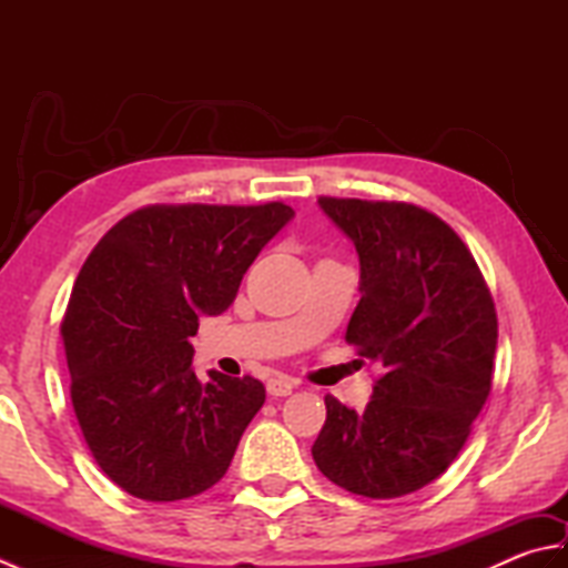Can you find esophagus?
<instances>
[{"mask_svg":"<svg viewBox=\"0 0 568 568\" xmlns=\"http://www.w3.org/2000/svg\"><path fill=\"white\" fill-rule=\"evenodd\" d=\"M293 388H295V381L287 378V376H275V378L265 383V390H268V395H273V397L291 395Z\"/></svg>","mask_w":568,"mask_h":568,"instance_id":"1","label":"esophagus"}]
</instances>
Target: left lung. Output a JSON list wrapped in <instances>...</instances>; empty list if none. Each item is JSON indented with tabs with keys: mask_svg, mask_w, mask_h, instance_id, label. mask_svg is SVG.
I'll return each mask as SVG.
<instances>
[{
	"mask_svg": "<svg viewBox=\"0 0 568 568\" xmlns=\"http://www.w3.org/2000/svg\"><path fill=\"white\" fill-rule=\"evenodd\" d=\"M317 202L361 263L346 342L383 373L364 413L324 397L312 458L348 493L400 498L452 466L488 400L496 305L470 251L437 214L407 202Z\"/></svg>",
	"mask_w": 568,
	"mask_h": 568,
	"instance_id": "left-lung-1",
	"label": "left lung"
}]
</instances>
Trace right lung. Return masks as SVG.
<instances>
[{"label":"right lung","mask_w":568,"mask_h":568,"mask_svg":"<svg viewBox=\"0 0 568 568\" xmlns=\"http://www.w3.org/2000/svg\"><path fill=\"white\" fill-rule=\"evenodd\" d=\"M283 202L149 204L84 261L60 334L70 397L94 462L129 496L171 503L220 480L265 400L263 383L192 371L200 317L234 303Z\"/></svg>","instance_id":"obj_1"}]
</instances>
